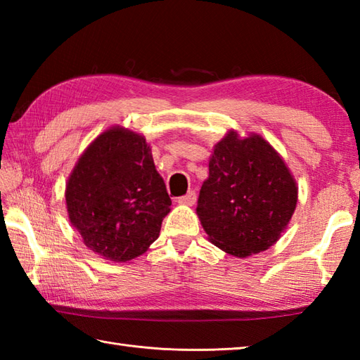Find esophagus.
Instances as JSON below:
<instances>
[{"label":"esophagus","instance_id":"esophagus-1","mask_svg":"<svg viewBox=\"0 0 360 360\" xmlns=\"http://www.w3.org/2000/svg\"><path fill=\"white\" fill-rule=\"evenodd\" d=\"M178 204H184V205H193L196 201V193L195 192H188L186 196L178 198Z\"/></svg>","mask_w":360,"mask_h":360}]
</instances>
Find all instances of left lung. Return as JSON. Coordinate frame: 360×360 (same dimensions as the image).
<instances>
[{
    "mask_svg": "<svg viewBox=\"0 0 360 360\" xmlns=\"http://www.w3.org/2000/svg\"><path fill=\"white\" fill-rule=\"evenodd\" d=\"M297 200V182L278 151L262 134L229 129L213 147L196 215L209 241L248 258L280 240Z\"/></svg>",
    "mask_w": 360,
    "mask_h": 360,
    "instance_id": "1",
    "label": "left lung"
}]
</instances>
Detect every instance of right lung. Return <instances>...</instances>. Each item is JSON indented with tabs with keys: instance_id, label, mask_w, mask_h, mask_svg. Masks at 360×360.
I'll list each match as a JSON object with an SVG mask.
<instances>
[{
	"instance_id": "right-lung-1",
	"label": "right lung",
	"mask_w": 360,
	"mask_h": 360,
	"mask_svg": "<svg viewBox=\"0 0 360 360\" xmlns=\"http://www.w3.org/2000/svg\"><path fill=\"white\" fill-rule=\"evenodd\" d=\"M65 198L83 244L117 263L148 250L172 205L145 137L120 125L105 129L82 153Z\"/></svg>"
}]
</instances>
